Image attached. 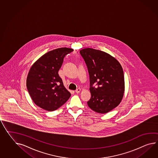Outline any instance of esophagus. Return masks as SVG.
I'll list each match as a JSON object with an SVG mask.
<instances>
[{
    "instance_id": "obj_1",
    "label": "esophagus",
    "mask_w": 158,
    "mask_h": 158,
    "mask_svg": "<svg viewBox=\"0 0 158 158\" xmlns=\"http://www.w3.org/2000/svg\"><path fill=\"white\" fill-rule=\"evenodd\" d=\"M81 89H77L75 90V93H77V94H78V93H80L81 92Z\"/></svg>"
}]
</instances>
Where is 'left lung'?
Wrapping results in <instances>:
<instances>
[{
    "mask_svg": "<svg viewBox=\"0 0 158 158\" xmlns=\"http://www.w3.org/2000/svg\"><path fill=\"white\" fill-rule=\"evenodd\" d=\"M80 54L89 77L91 97L87 104L95 112L106 114L123 99L125 86L122 67L115 58L102 51L87 48L81 50Z\"/></svg>",
    "mask_w": 158,
    "mask_h": 158,
    "instance_id": "8db88e82",
    "label": "left lung"
}]
</instances>
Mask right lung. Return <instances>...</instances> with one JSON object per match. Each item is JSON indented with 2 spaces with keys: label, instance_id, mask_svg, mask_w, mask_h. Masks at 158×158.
Wrapping results in <instances>:
<instances>
[{
  "label": "right lung",
  "instance_id": "add662e5",
  "mask_svg": "<svg viewBox=\"0 0 158 158\" xmlns=\"http://www.w3.org/2000/svg\"><path fill=\"white\" fill-rule=\"evenodd\" d=\"M73 51L62 47L48 51L31 66L26 85L32 100L39 107L52 111L64 104L71 96L58 71L64 56Z\"/></svg>",
  "mask_w": 158,
  "mask_h": 158
}]
</instances>
